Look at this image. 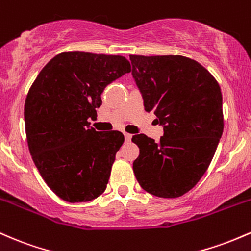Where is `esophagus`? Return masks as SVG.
Instances as JSON below:
<instances>
[{"instance_id": "obj_1", "label": "esophagus", "mask_w": 251, "mask_h": 251, "mask_svg": "<svg viewBox=\"0 0 251 251\" xmlns=\"http://www.w3.org/2000/svg\"><path fill=\"white\" fill-rule=\"evenodd\" d=\"M125 139H126V142H129V141L131 140V134L125 133Z\"/></svg>"}]
</instances>
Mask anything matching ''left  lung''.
Returning a JSON list of instances; mask_svg holds the SVG:
<instances>
[{
	"label": "left lung",
	"mask_w": 251,
	"mask_h": 251,
	"mask_svg": "<svg viewBox=\"0 0 251 251\" xmlns=\"http://www.w3.org/2000/svg\"><path fill=\"white\" fill-rule=\"evenodd\" d=\"M146 111L163 135L155 142L134 135L140 155L133 170L140 186L160 198H178L209 168L224 129L219 84L198 61L182 55H129Z\"/></svg>",
	"instance_id": "8db88e82"
}]
</instances>
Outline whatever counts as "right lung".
<instances>
[{"instance_id":"1","label":"right lung","mask_w":251,"mask_h":251,"mask_svg":"<svg viewBox=\"0 0 251 251\" xmlns=\"http://www.w3.org/2000/svg\"><path fill=\"white\" fill-rule=\"evenodd\" d=\"M131 71L122 55L64 52L41 70L25 102L29 153L42 179L59 198L90 201L105 191L125 135L96 131L100 95Z\"/></svg>"}]
</instances>
